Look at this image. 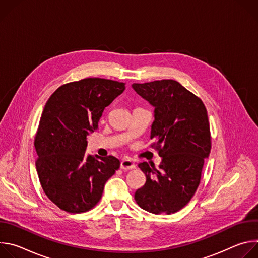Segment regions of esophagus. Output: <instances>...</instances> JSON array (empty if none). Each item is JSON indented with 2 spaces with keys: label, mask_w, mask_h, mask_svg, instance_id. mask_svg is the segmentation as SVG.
Segmentation results:
<instances>
[{
  "label": "esophagus",
  "mask_w": 258,
  "mask_h": 258,
  "mask_svg": "<svg viewBox=\"0 0 258 258\" xmlns=\"http://www.w3.org/2000/svg\"><path fill=\"white\" fill-rule=\"evenodd\" d=\"M120 168L123 169V170H131V169L136 168V164H135L132 160L124 159V160H122L121 163H120Z\"/></svg>",
  "instance_id": "34e87169"
}]
</instances>
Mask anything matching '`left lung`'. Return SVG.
Returning a JSON list of instances; mask_svg holds the SVG:
<instances>
[{
	"mask_svg": "<svg viewBox=\"0 0 258 258\" xmlns=\"http://www.w3.org/2000/svg\"><path fill=\"white\" fill-rule=\"evenodd\" d=\"M134 90L155 107L151 148L162 158L158 168L138 166L145 185L135 193L138 205L154 214L174 213L195 195L204 158L211 149L207 110L202 100L173 80L133 84Z\"/></svg>",
	"mask_w": 258,
	"mask_h": 258,
	"instance_id": "obj_1",
	"label": "left lung"
}]
</instances>
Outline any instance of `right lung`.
Listing matches in <instances>:
<instances>
[{"instance_id":"right-lung-1","label":"right lung","mask_w":258,"mask_h":258,"mask_svg":"<svg viewBox=\"0 0 258 258\" xmlns=\"http://www.w3.org/2000/svg\"><path fill=\"white\" fill-rule=\"evenodd\" d=\"M124 89V83L88 78L62 85L47 101L34 137L35 166L43 191L61 210L94 208L119 168L116 157L88 155L86 149L105 107Z\"/></svg>"}]
</instances>
